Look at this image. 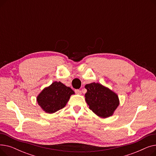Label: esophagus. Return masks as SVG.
<instances>
[{
	"mask_svg": "<svg viewBox=\"0 0 156 156\" xmlns=\"http://www.w3.org/2000/svg\"><path fill=\"white\" fill-rule=\"evenodd\" d=\"M75 93H76V94L81 95V91L80 90H75Z\"/></svg>",
	"mask_w": 156,
	"mask_h": 156,
	"instance_id": "1",
	"label": "esophagus"
}]
</instances>
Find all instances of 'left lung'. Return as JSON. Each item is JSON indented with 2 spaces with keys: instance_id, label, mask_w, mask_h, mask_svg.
Wrapping results in <instances>:
<instances>
[{
  "instance_id": "8db88e82",
  "label": "left lung",
  "mask_w": 156,
  "mask_h": 156,
  "mask_svg": "<svg viewBox=\"0 0 156 156\" xmlns=\"http://www.w3.org/2000/svg\"><path fill=\"white\" fill-rule=\"evenodd\" d=\"M85 87L87 90L85 95V101L89 109L102 118L112 116L119 105L118 95L99 83L87 84Z\"/></svg>"
}]
</instances>
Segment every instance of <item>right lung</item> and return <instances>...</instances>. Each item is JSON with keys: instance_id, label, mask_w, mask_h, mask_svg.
Returning a JSON list of instances; mask_svg holds the SVG:
<instances>
[{"instance_id": "right-lung-1", "label": "right lung", "mask_w": 156, "mask_h": 156, "mask_svg": "<svg viewBox=\"0 0 156 156\" xmlns=\"http://www.w3.org/2000/svg\"><path fill=\"white\" fill-rule=\"evenodd\" d=\"M75 92L61 81H54L44 88L37 97L40 108L46 113L52 114L64 108Z\"/></svg>"}]
</instances>
